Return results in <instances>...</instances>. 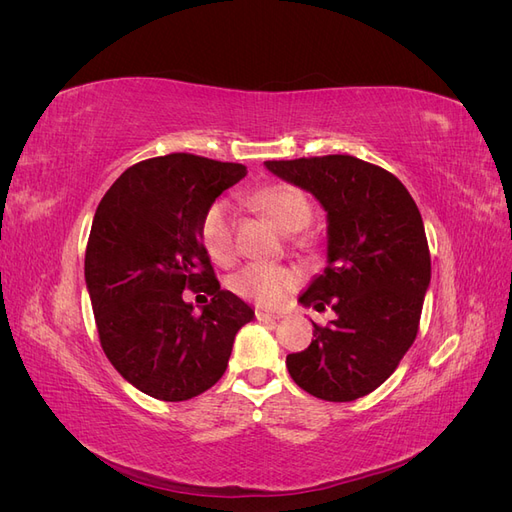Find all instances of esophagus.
<instances>
[{
	"label": "esophagus",
	"instance_id": "34e87169",
	"mask_svg": "<svg viewBox=\"0 0 512 512\" xmlns=\"http://www.w3.org/2000/svg\"><path fill=\"white\" fill-rule=\"evenodd\" d=\"M280 318L282 316L271 314V312H262V309H256V320H260V322H277Z\"/></svg>",
	"mask_w": 512,
	"mask_h": 512
}]
</instances>
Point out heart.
Returning a JSON list of instances; mask_svg holds the SVG:
<instances>
[{"mask_svg": "<svg viewBox=\"0 0 512 512\" xmlns=\"http://www.w3.org/2000/svg\"><path fill=\"white\" fill-rule=\"evenodd\" d=\"M252 203L284 232H299L312 220L307 196L290 183H271L254 192ZM200 239L213 262L228 267L237 258L235 207L228 200H215L200 222ZM299 284V273L277 262H254L230 277V290L258 305H277Z\"/></svg>", "mask_w": 512, "mask_h": 512, "instance_id": "obj_1", "label": "heart"}]
</instances>
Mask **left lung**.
<instances>
[{"label":"left lung","instance_id":"8db88e82","mask_svg":"<svg viewBox=\"0 0 512 512\" xmlns=\"http://www.w3.org/2000/svg\"><path fill=\"white\" fill-rule=\"evenodd\" d=\"M280 179L312 192L327 211V267L299 297L331 307L301 352L292 380L324 401H354L389 378L414 344L431 258L421 211L395 175L354 156L269 160Z\"/></svg>","mask_w":512,"mask_h":512}]
</instances>
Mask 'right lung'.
<instances>
[{"instance_id":"add662e5","label":"right lung","mask_w":512,"mask_h":512,"mask_svg":"<svg viewBox=\"0 0 512 512\" xmlns=\"http://www.w3.org/2000/svg\"><path fill=\"white\" fill-rule=\"evenodd\" d=\"M247 175L243 164L170 153L130 166L91 224L85 282L106 359L138 391L192 399L218 382L254 309L220 288L200 239L205 211ZM212 301L200 315L182 290Z\"/></svg>"}]
</instances>
